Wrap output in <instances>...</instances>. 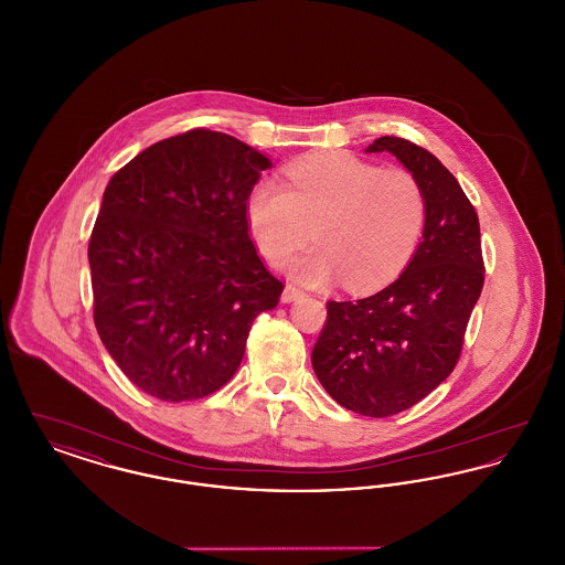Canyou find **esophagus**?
<instances>
[{"instance_id": "34e87169", "label": "esophagus", "mask_w": 565, "mask_h": 565, "mask_svg": "<svg viewBox=\"0 0 565 565\" xmlns=\"http://www.w3.org/2000/svg\"><path fill=\"white\" fill-rule=\"evenodd\" d=\"M302 296L305 295L300 290H296L295 286H286L284 292H281V302H292V300H298Z\"/></svg>"}]
</instances>
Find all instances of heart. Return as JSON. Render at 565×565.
Listing matches in <instances>:
<instances>
[{"label":"heart","instance_id":"b5f03b06","mask_svg":"<svg viewBox=\"0 0 565 565\" xmlns=\"http://www.w3.org/2000/svg\"><path fill=\"white\" fill-rule=\"evenodd\" d=\"M245 217L273 265L307 242L311 228L318 245L290 265L298 281L323 286L343 275L351 290H373L411 260L426 226V194L408 171L326 152L290 164L286 184L256 182Z\"/></svg>","mask_w":565,"mask_h":565}]
</instances>
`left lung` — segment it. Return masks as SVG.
I'll use <instances>...</instances> for the list:
<instances>
[{"instance_id": "8db88e82", "label": "left lung", "mask_w": 565, "mask_h": 565, "mask_svg": "<svg viewBox=\"0 0 565 565\" xmlns=\"http://www.w3.org/2000/svg\"><path fill=\"white\" fill-rule=\"evenodd\" d=\"M426 194L422 242L396 281L360 300H330L311 351L323 390L366 417H390L426 398L457 364L483 290L479 215L451 171L403 137H379Z\"/></svg>"}]
</instances>
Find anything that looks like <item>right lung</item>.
Returning <instances> with one entry per match:
<instances>
[{
	"label": "right lung",
	"mask_w": 565,
	"mask_h": 565,
	"mask_svg": "<svg viewBox=\"0 0 565 565\" xmlns=\"http://www.w3.org/2000/svg\"><path fill=\"white\" fill-rule=\"evenodd\" d=\"M267 154L207 129L162 139L109 180L88 243L95 326L146 394L184 403L242 364L281 281L247 235L245 201Z\"/></svg>",
	"instance_id": "right-lung-1"
}]
</instances>
